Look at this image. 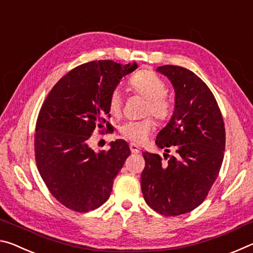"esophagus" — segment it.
<instances>
[{
	"label": "esophagus",
	"mask_w": 253,
	"mask_h": 253,
	"mask_svg": "<svg viewBox=\"0 0 253 253\" xmlns=\"http://www.w3.org/2000/svg\"><path fill=\"white\" fill-rule=\"evenodd\" d=\"M129 148H130V152L132 154H138L140 152V148L135 144H129Z\"/></svg>",
	"instance_id": "34e87169"
}]
</instances>
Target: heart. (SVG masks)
I'll return each mask as SVG.
<instances>
[{
  "mask_svg": "<svg viewBox=\"0 0 253 253\" xmlns=\"http://www.w3.org/2000/svg\"><path fill=\"white\" fill-rule=\"evenodd\" d=\"M129 87L137 95L147 100L145 114H151L157 121H168L172 114V102L166 96L168 87L160 77L151 70H140L130 77ZM108 110L114 116H118L123 108V96L118 88L110 91L107 100ZM155 128L152 118L142 121H129L122 124L118 128L122 138L134 144H143L146 142L149 135Z\"/></svg>",
  "mask_w": 253,
  "mask_h": 253,
  "instance_id": "1",
  "label": "heart"
}]
</instances>
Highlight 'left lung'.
<instances>
[{"label":"left lung","mask_w":253,"mask_h":253,"mask_svg":"<svg viewBox=\"0 0 253 253\" xmlns=\"http://www.w3.org/2000/svg\"><path fill=\"white\" fill-rule=\"evenodd\" d=\"M175 89V110L158 132L156 145L173 148L174 157L164 163L158 154L143 152L140 176L144 200L165 216L193 211L207 198L219 175L224 157L225 128L215 97L194 72L178 66H162Z\"/></svg>","instance_id":"1"}]
</instances>
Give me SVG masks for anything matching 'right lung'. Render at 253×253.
I'll list each match as a JSON object with an SVG mask.
<instances>
[{
	"label": "right lung",
	"instance_id": "1",
	"mask_svg": "<svg viewBox=\"0 0 253 253\" xmlns=\"http://www.w3.org/2000/svg\"><path fill=\"white\" fill-rule=\"evenodd\" d=\"M137 63L111 60L76 67L51 89L36 124L34 154L39 173L50 193L66 208L89 212L104 204L113 191L130 149L123 139L107 151L89 146L95 129L111 131L108 96Z\"/></svg>",
	"mask_w": 253,
	"mask_h": 253
}]
</instances>
